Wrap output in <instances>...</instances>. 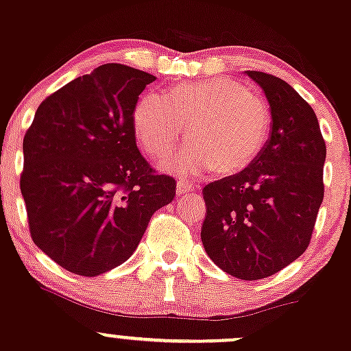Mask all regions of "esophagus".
Segmentation results:
<instances>
[{"instance_id": "1", "label": "esophagus", "mask_w": 351, "mask_h": 351, "mask_svg": "<svg viewBox=\"0 0 351 351\" xmlns=\"http://www.w3.org/2000/svg\"><path fill=\"white\" fill-rule=\"evenodd\" d=\"M191 191H193V185L188 182H183V180H180L178 185H176V193L182 197V195H188V193H191Z\"/></svg>"}]
</instances>
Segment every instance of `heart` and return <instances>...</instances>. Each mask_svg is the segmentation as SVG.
I'll return each instance as SVG.
<instances>
[{
	"instance_id": "1",
	"label": "heart",
	"mask_w": 351,
	"mask_h": 351,
	"mask_svg": "<svg viewBox=\"0 0 351 351\" xmlns=\"http://www.w3.org/2000/svg\"><path fill=\"white\" fill-rule=\"evenodd\" d=\"M188 145L171 163L186 175L215 168L234 175L263 151L271 126L267 104L243 84L215 79L186 84L168 95H143L132 110L136 141L151 158L171 153L185 136Z\"/></svg>"
}]
</instances>
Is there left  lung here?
I'll return each instance as SVG.
<instances>
[{
	"label": "left lung",
	"instance_id": "8db88e82",
	"mask_svg": "<svg viewBox=\"0 0 351 351\" xmlns=\"http://www.w3.org/2000/svg\"><path fill=\"white\" fill-rule=\"evenodd\" d=\"M264 90L271 131L259 156L204 188L202 242L243 281L276 274L308 249L324 197L326 145L311 106L279 77L247 70Z\"/></svg>",
	"mask_w": 351,
	"mask_h": 351
}]
</instances>
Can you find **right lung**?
I'll return each instance as SVG.
<instances>
[{
    "label": "right lung",
    "instance_id": "right-lung-1",
    "mask_svg": "<svg viewBox=\"0 0 351 351\" xmlns=\"http://www.w3.org/2000/svg\"><path fill=\"white\" fill-rule=\"evenodd\" d=\"M156 77L106 64L50 94L23 138L20 188L33 242L73 274L131 257L176 182L139 153L132 110Z\"/></svg>",
    "mask_w": 351,
    "mask_h": 351
}]
</instances>
